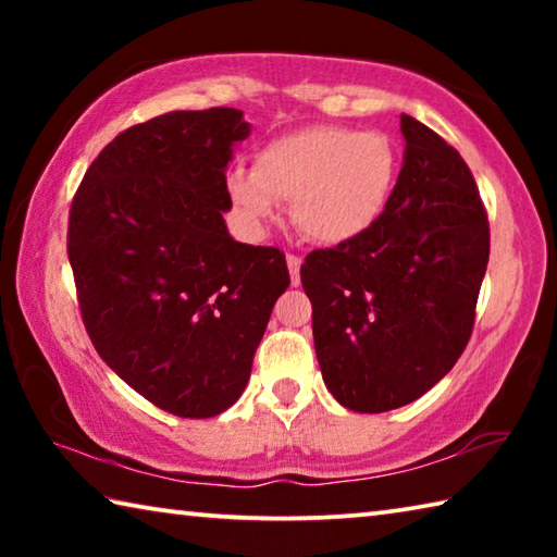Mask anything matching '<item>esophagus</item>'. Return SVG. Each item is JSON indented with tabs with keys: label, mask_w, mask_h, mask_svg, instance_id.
<instances>
[{
	"label": "esophagus",
	"mask_w": 557,
	"mask_h": 557,
	"mask_svg": "<svg viewBox=\"0 0 557 557\" xmlns=\"http://www.w3.org/2000/svg\"><path fill=\"white\" fill-rule=\"evenodd\" d=\"M299 265H301V258L297 256H287V268H289V280L292 285H299Z\"/></svg>",
	"instance_id": "obj_1"
}]
</instances>
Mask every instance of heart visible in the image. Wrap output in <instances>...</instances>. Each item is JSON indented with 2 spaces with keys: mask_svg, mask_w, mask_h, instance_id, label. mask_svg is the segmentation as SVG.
<instances>
[{
  "mask_svg": "<svg viewBox=\"0 0 557 557\" xmlns=\"http://www.w3.org/2000/svg\"><path fill=\"white\" fill-rule=\"evenodd\" d=\"M398 182V149L383 132L317 125L270 139L252 169L233 166L225 194L248 228L292 201V223L322 245H344L381 221Z\"/></svg>",
  "mask_w": 557,
  "mask_h": 557,
  "instance_id": "b5f03b06",
  "label": "heart"
}]
</instances>
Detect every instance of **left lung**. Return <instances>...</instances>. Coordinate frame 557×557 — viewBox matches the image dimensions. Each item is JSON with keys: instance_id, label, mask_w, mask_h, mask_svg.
I'll return each instance as SVG.
<instances>
[{"instance_id": "obj_1", "label": "left lung", "mask_w": 557, "mask_h": 557, "mask_svg": "<svg viewBox=\"0 0 557 557\" xmlns=\"http://www.w3.org/2000/svg\"><path fill=\"white\" fill-rule=\"evenodd\" d=\"M403 166L381 221L351 243L309 252L322 379L356 412L403 408L457 363L474 326L488 223L455 147L400 115Z\"/></svg>"}]
</instances>
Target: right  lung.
Listing matches in <instances>:
<instances>
[{"instance_id":"add662e5","label":"right lung","mask_w":557,"mask_h":557,"mask_svg":"<svg viewBox=\"0 0 557 557\" xmlns=\"http://www.w3.org/2000/svg\"><path fill=\"white\" fill-rule=\"evenodd\" d=\"M243 110H176L135 125L83 176L69 260L83 324L112 371L178 418L240 398L272 307L289 285L277 248L238 243L225 169Z\"/></svg>"}]
</instances>
